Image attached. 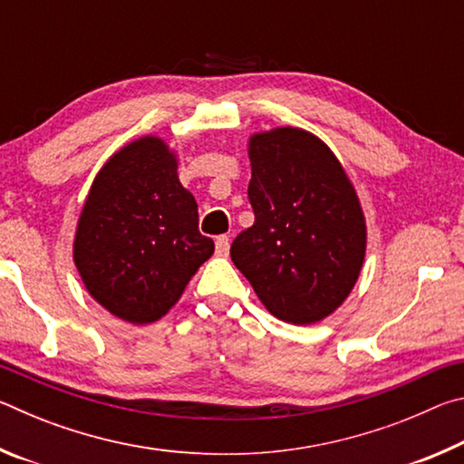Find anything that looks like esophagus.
<instances>
[{
    "instance_id": "1",
    "label": "esophagus",
    "mask_w": 464,
    "mask_h": 464,
    "mask_svg": "<svg viewBox=\"0 0 464 464\" xmlns=\"http://www.w3.org/2000/svg\"><path fill=\"white\" fill-rule=\"evenodd\" d=\"M215 247H217L218 257L229 256V237H227V235H218L217 241H215Z\"/></svg>"
}]
</instances>
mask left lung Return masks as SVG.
<instances>
[{
    "label": "left lung",
    "instance_id": "1",
    "mask_svg": "<svg viewBox=\"0 0 464 464\" xmlns=\"http://www.w3.org/2000/svg\"><path fill=\"white\" fill-rule=\"evenodd\" d=\"M256 221L231 260L274 317L319 324L340 309L366 256V218L335 153L313 132L276 127L247 140Z\"/></svg>",
    "mask_w": 464,
    "mask_h": 464
}]
</instances>
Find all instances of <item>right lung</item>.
<instances>
[{"mask_svg":"<svg viewBox=\"0 0 464 464\" xmlns=\"http://www.w3.org/2000/svg\"><path fill=\"white\" fill-rule=\"evenodd\" d=\"M213 254L166 140L143 135L108 157L73 237L75 268L93 301L132 325L153 324Z\"/></svg>","mask_w":464,"mask_h":464,"instance_id":"right-lung-1","label":"right lung"}]
</instances>
